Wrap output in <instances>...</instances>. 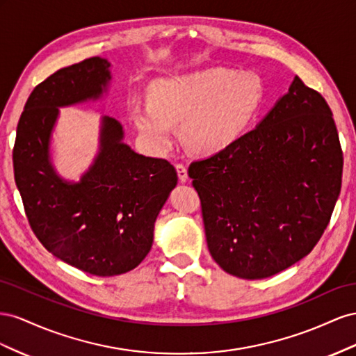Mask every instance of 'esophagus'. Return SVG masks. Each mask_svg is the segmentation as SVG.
I'll list each match as a JSON object with an SVG mask.
<instances>
[{"label": "esophagus", "instance_id": "esophagus-1", "mask_svg": "<svg viewBox=\"0 0 356 356\" xmlns=\"http://www.w3.org/2000/svg\"><path fill=\"white\" fill-rule=\"evenodd\" d=\"M176 170H177L179 180L180 181H186L188 180V170H186V167L184 164H177Z\"/></svg>", "mask_w": 356, "mask_h": 356}]
</instances>
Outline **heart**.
<instances>
[{"instance_id":"1","label":"heart","mask_w":356,"mask_h":356,"mask_svg":"<svg viewBox=\"0 0 356 356\" xmlns=\"http://www.w3.org/2000/svg\"><path fill=\"white\" fill-rule=\"evenodd\" d=\"M262 99L255 74L211 68L158 80L150 104L134 110V122L152 149L165 150L181 122V138L197 154H215L241 136Z\"/></svg>"}]
</instances>
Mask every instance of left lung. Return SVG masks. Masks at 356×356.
<instances>
[{
    "instance_id": "1",
    "label": "left lung",
    "mask_w": 356,
    "mask_h": 356,
    "mask_svg": "<svg viewBox=\"0 0 356 356\" xmlns=\"http://www.w3.org/2000/svg\"><path fill=\"white\" fill-rule=\"evenodd\" d=\"M341 171L332 111L297 76L257 128L189 165L211 258L250 280L293 266L328 227Z\"/></svg>"
}]
</instances>
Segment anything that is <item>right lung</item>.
<instances>
[{
    "label": "right lung",
    "instance_id": "1",
    "mask_svg": "<svg viewBox=\"0 0 356 356\" xmlns=\"http://www.w3.org/2000/svg\"><path fill=\"white\" fill-rule=\"evenodd\" d=\"M108 67L88 58L37 85L13 147L16 186L35 237L54 257L101 277L134 270L146 258L158 213L177 185L176 168L125 145L122 125L110 116L101 120L99 152L80 181L56 175L49 145L58 107L98 99L111 79Z\"/></svg>",
    "mask_w": 356,
    "mask_h": 356
}]
</instances>
